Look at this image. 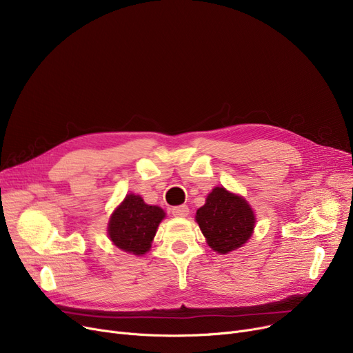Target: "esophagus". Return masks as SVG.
Segmentation results:
<instances>
[{
	"instance_id": "1",
	"label": "esophagus",
	"mask_w": 353,
	"mask_h": 353,
	"mask_svg": "<svg viewBox=\"0 0 353 353\" xmlns=\"http://www.w3.org/2000/svg\"><path fill=\"white\" fill-rule=\"evenodd\" d=\"M172 214L176 217H186L189 214V208L186 205H181V206H174L172 209Z\"/></svg>"
}]
</instances>
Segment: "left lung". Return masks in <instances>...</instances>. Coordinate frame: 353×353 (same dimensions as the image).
<instances>
[{"instance_id": "obj_1", "label": "left lung", "mask_w": 353, "mask_h": 353, "mask_svg": "<svg viewBox=\"0 0 353 353\" xmlns=\"http://www.w3.org/2000/svg\"><path fill=\"white\" fill-rule=\"evenodd\" d=\"M196 220L209 246L221 254L243 246L256 221L248 201L225 188L212 190L206 205L197 210Z\"/></svg>"}]
</instances>
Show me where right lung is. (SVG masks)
<instances>
[{
	"instance_id": "add662e5",
	"label": "right lung",
	"mask_w": 353,
	"mask_h": 353,
	"mask_svg": "<svg viewBox=\"0 0 353 353\" xmlns=\"http://www.w3.org/2000/svg\"><path fill=\"white\" fill-rule=\"evenodd\" d=\"M163 217V209L145 205L140 196L128 194L110 219L108 236L117 248L144 254L150 249Z\"/></svg>"
}]
</instances>
